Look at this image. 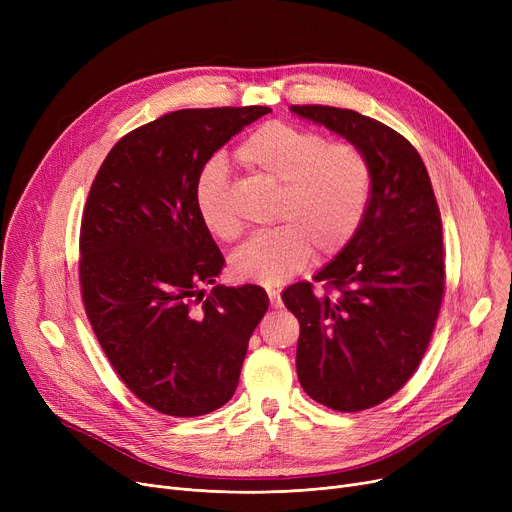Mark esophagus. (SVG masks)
Masks as SVG:
<instances>
[{"label":"esophagus","mask_w":512,"mask_h":512,"mask_svg":"<svg viewBox=\"0 0 512 512\" xmlns=\"http://www.w3.org/2000/svg\"><path fill=\"white\" fill-rule=\"evenodd\" d=\"M265 292H267V299H270V305H272L274 309L282 307V299H280V290H278V288H274V286H267V288H265Z\"/></svg>","instance_id":"esophagus-1"}]
</instances>
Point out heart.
<instances>
[{
    "label": "heart",
    "instance_id": "1",
    "mask_svg": "<svg viewBox=\"0 0 512 512\" xmlns=\"http://www.w3.org/2000/svg\"><path fill=\"white\" fill-rule=\"evenodd\" d=\"M253 174L278 186L274 228L253 234L230 257L232 272L259 284H278L309 263L315 244L336 255L357 234L371 197V164L361 149L330 143L324 134L290 122H267L236 149ZM195 207L205 230L238 238L242 224L228 197L226 161L215 155L195 178Z\"/></svg>",
    "mask_w": 512,
    "mask_h": 512
}]
</instances>
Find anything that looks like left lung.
Listing matches in <instances>:
<instances>
[{
  "mask_svg": "<svg viewBox=\"0 0 512 512\" xmlns=\"http://www.w3.org/2000/svg\"><path fill=\"white\" fill-rule=\"evenodd\" d=\"M365 153L373 186L353 240L282 301L299 319L297 373L319 405L357 413L409 382L432 340L444 299L442 220L417 149L355 110L292 105Z\"/></svg>",
  "mask_w": 512,
  "mask_h": 512,
  "instance_id": "8db88e82",
  "label": "left lung"
}]
</instances>
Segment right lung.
I'll return each instance as SVG.
<instances>
[{
	"instance_id": "right-lung-1",
	"label": "right lung",
	"mask_w": 512,
	"mask_h": 512,
	"mask_svg": "<svg viewBox=\"0 0 512 512\" xmlns=\"http://www.w3.org/2000/svg\"><path fill=\"white\" fill-rule=\"evenodd\" d=\"M265 105L178 110L112 147L80 222L78 278L89 324L118 378L147 407L199 417L232 398L261 286H203L224 255L199 220L195 178Z\"/></svg>"
}]
</instances>
